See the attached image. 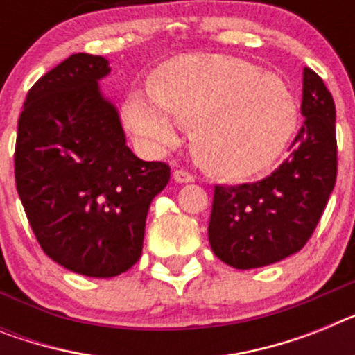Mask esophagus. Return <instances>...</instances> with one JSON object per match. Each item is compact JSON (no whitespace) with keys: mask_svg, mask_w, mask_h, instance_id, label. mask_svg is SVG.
<instances>
[{"mask_svg":"<svg viewBox=\"0 0 355 355\" xmlns=\"http://www.w3.org/2000/svg\"><path fill=\"white\" fill-rule=\"evenodd\" d=\"M193 180H196V178H193L189 171H183V168H180V171H174L175 183H192Z\"/></svg>","mask_w":355,"mask_h":355,"instance_id":"1","label":"esophagus"}]
</instances>
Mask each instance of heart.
Listing matches in <instances>:
<instances>
[{
	"label": "heart",
	"mask_w": 355,
	"mask_h": 355,
	"mask_svg": "<svg viewBox=\"0 0 355 355\" xmlns=\"http://www.w3.org/2000/svg\"><path fill=\"white\" fill-rule=\"evenodd\" d=\"M150 100L132 93L127 125L154 148L190 129L193 156L226 180H248L275 165L298 127L296 105L280 80L228 55H181L148 78Z\"/></svg>",
	"instance_id": "obj_1"
}]
</instances>
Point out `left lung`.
<instances>
[{
  "mask_svg": "<svg viewBox=\"0 0 355 355\" xmlns=\"http://www.w3.org/2000/svg\"><path fill=\"white\" fill-rule=\"evenodd\" d=\"M302 114L289 157L271 175L215 187L208 239L224 264L253 269L287 259L307 244L322 219L338 174L336 105L311 68H304Z\"/></svg>",
  "mask_w": 355,
  "mask_h": 355,
  "instance_id": "left-lung-1",
  "label": "left lung"
}]
</instances>
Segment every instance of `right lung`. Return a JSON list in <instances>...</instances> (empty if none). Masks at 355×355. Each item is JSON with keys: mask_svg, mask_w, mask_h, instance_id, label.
Masks as SVG:
<instances>
[{"mask_svg": "<svg viewBox=\"0 0 355 355\" xmlns=\"http://www.w3.org/2000/svg\"><path fill=\"white\" fill-rule=\"evenodd\" d=\"M100 55L75 53L30 87L17 122L16 189L42 251L93 278L125 272L141 257L145 219L171 166L125 144L98 80Z\"/></svg>", "mask_w": 355, "mask_h": 355, "instance_id": "1", "label": "right lung"}]
</instances>
